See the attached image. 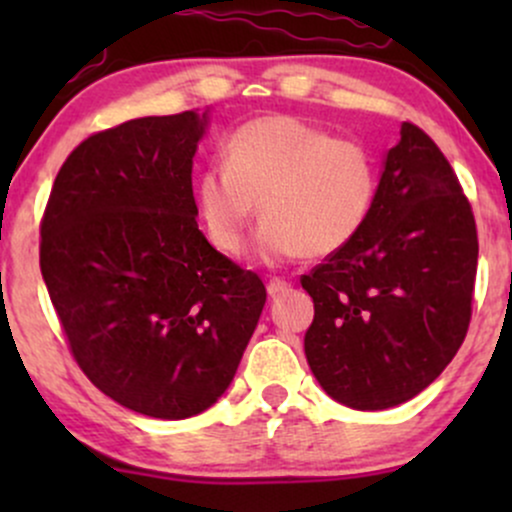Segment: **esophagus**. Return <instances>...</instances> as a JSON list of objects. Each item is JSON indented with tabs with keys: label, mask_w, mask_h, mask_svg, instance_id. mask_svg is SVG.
I'll use <instances>...</instances> for the list:
<instances>
[{
	"label": "esophagus",
	"mask_w": 512,
	"mask_h": 512,
	"mask_svg": "<svg viewBox=\"0 0 512 512\" xmlns=\"http://www.w3.org/2000/svg\"><path fill=\"white\" fill-rule=\"evenodd\" d=\"M291 289V284H289V281H286V279H272V281H269V284H267V293H269V296H281V293H284V291H289Z\"/></svg>",
	"instance_id": "esophagus-1"
}]
</instances>
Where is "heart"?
Returning a JSON list of instances; mask_svg holds the SVG:
<instances>
[{
  "mask_svg": "<svg viewBox=\"0 0 512 512\" xmlns=\"http://www.w3.org/2000/svg\"><path fill=\"white\" fill-rule=\"evenodd\" d=\"M375 199V163L351 139L296 117L245 122L226 142V166L197 180V209L209 243L236 257L257 216L264 262L327 257L358 236Z\"/></svg>",
  "mask_w": 512,
  "mask_h": 512,
  "instance_id": "b5f03b06",
  "label": "heart"
}]
</instances>
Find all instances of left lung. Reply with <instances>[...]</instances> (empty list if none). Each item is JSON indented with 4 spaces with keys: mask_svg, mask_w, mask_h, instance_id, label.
<instances>
[{
    "mask_svg": "<svg viewBox=\"0 0 512 512\" xmlns=\"http://www.w3.org/2000/svg\"><path fill=\"white\" fill-rule=\"evenodd\" d=\"M477 257L455 170L424 129L404 122L358 236L301 276L315 303L305 358L322 390L361 411L426 390L464 342Z\"/></svg>",
    "mask_w": 512,
    "mask_h": 512,
    "instance_id": "obj_1",
    "label": "left lung"
}]
</instances>
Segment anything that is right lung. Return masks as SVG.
<instances>
[{"label":"right lung","mask_w":512,"mask_h":512,"mask_svg":"<svg viewBox=\"0 0 512 512\" xmlns=\"http://www.w3.org/2000/svg\"><path fill=\"white\" fill-rule=\"evenodd\" d=\"M207 113L139 117L62 163L40 223V272L69 349L122 407L178 421L236 375L267 289L197 226L192 158Z\"/></svg>","instance_id":"obj_1"}]
</instances>
